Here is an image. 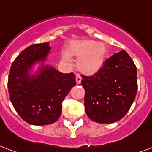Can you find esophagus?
I'll list each match as a JSON object with an SVG mask.
<instances>
[{
  "mask_svg": "<svg viewBox=\"0 0 152 152\" xmlns=\"http://www.w3.org/2000/svg\"><path fill=\"white\" fill-rule=\"evenodd\" d=\"M76 84H80V82H81V76H80L79 74H76Z\"/></svg>",
  "mask_w": 152,
  "mask_h": 152,
  "instance_id": "obj_1",
  "label": "esophagus"
}]
</instances>
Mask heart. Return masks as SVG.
<instances>
[{
	"label": "heart",
	"instance_id": "obj_1",
	"mask_svg": "<svg viewBox=\"0 0 152 152\" xmlns=\"http://www.w3.org/2000/svg\"><path fill=\"white\" fill-rule=\"evenodd\" d=\"M108 52L107 47L98 42L81 41L71 44L63 58L69 61L70 56H76L78 58L77 69L87 75H93L103 67Z\"/></svg>",
	"mask_w": 152,
	"mask_h": 152
}]
</instances>
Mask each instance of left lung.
Wrapping results in <instances>:
<instances>
[{
  "instance_id": "1",
  "label": "left lung",
  "mask_w": 152,
  "mask_h": 152,
  "mask_svg": "<svg viewBox=\"0 0 152 152\" xmlns=\"http://www.w3.org/2000/svg\"><path fill=\"white\" fill-rule=\"evenodd\" d=\"M88 117L98 123L118 122L126 114L138 89L137 68L126 50L107 59L93 76L82 75Z\"/></svg>"
}]
</instances>
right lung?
Wrapping results in <instances>:
<instances>
[{"mask_svg": "<svg viewBox=\"0 0 152 152\" xmlns=\"http://www.w3.org/2000/svg\"><path fill=\"white\" fill-rule=\"evenodd\" d=\"M50 50L48 42L31 45L19 54L10 67V101L29 124L43 126L56 122L61 115L62 102L76 84L73 72L64 74L47 65L38 76H30L32 65L44 61Z\"/></svg>", "mask_w": 152, "mask_h": 152, "instance_id": "1", "label": "right lung"}]
</instances>
